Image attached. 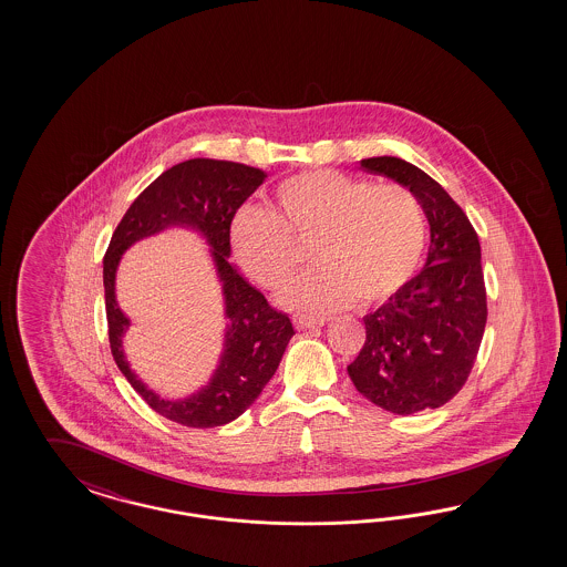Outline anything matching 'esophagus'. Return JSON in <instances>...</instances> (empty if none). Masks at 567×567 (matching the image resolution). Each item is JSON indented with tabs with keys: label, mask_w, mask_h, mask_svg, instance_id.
<instances>
[{
	"label": "esophagus",
	"mask_w": 567,
	"mask_h": 567,
	"mask_svg": "<svg viewBox=\"0 0 567 567\" xmlns=\"http://www.w3.org/2000/svg\"><path fill=\"white\" fill-rule=\"evenodd\" d=\"M295 324L299 328H309V327H322V324H327L328 316H311V313H297L295 318Z\"/></svg>",
	"instance_id": "1"
}]
</instances>
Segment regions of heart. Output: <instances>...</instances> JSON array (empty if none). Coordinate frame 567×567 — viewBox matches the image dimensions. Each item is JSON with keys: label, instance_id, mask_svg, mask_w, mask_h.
<instances>
[{"label": "heart", "instance_id": "b5f03b06", "mask_svg": "<svg viewBox=\"0 0 567 567\" xmlns=\"http://www.w3.org/2000/svg\"><path fill=\"white\" fill-rule=\"evenodd\" d=\"M240 268L280 289L313 243V272L287 291L292 306L378 303L412 278L426 245V214L412 190L337 171L297 172L272 189V209L243 207L230 224Z\"/></svg>", "mask_w": 567, "mask_h": 567}]
</instances>
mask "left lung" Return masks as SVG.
I'll use <instances>...</instances> for the list:
<instances>
[{
	"label": "left lung",
	"mask_w": 567,
	"mask_h": 567,
	"mask_svg": "<svg viewBox=\"0 0 567 567\" xmlns=\"http://www.w3.org/2000/svg\"><path fill=\"white\" fill-rule=\"evenodd\" d=\"M361 168L420 199L430 247L424 270L363 318L365 343L347 372L386 412L436 410L462 391L481 349L488 313L481 240L464 209L417 166L382 155L361 159Z\"/></svg>",
	"instance_id": "8db88e82"
}]
</instances>
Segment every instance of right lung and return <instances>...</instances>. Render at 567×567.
Here are the masks:
<instances>
[{
    "label": "right lung",
    "instance_id": "obj_1",
    "mask_svg": "<svg viewBox=\"0 0 567 567\" xmlns=\"http://www.w3.org/2000/svg\"><path fill=\"white\" fill-rule=\"evenodd\" d=\"M266 172L237 162L195 157L162 172L138 195L116 226L103 256V289L107 334L114 361L131 386L154 412L189 429H214L245 412L275 377L282 353L291 341V318L276 311L228 261L230 223L245 199L264 183ZM168 225L199 229L213 247L217 271L224 282L229 330L225 336L221 365L199 394L183 402H166L150 392L127 368L121 337L127 319L113 295L115 268L121 254L135 240Z\"/></svg>",
    "mask_w": 567,
    "mask_h": 567
}]
</instances>
